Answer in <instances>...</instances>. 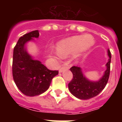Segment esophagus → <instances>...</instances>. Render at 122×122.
Instances as JSON below:
<instances>
[{
  "instance_id": "obj_1",
  "label": "esophagus",
  "mask_w": 122,
  "mask_h": 122,
  "mask_svg": "<svg viewBox=\"0 0 122 122\" xmlns=\"http://www.w3.org/2000/svg\"><path fill=\"white\" fill-rule=\"evenodd\" d=\"M68 69H69L68 66H65L62 67V68H61L59 69V73H62L63 71L65 70H68Z\"/></svg>"
}]
</instances>
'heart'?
I'll return each mask as SVG.
<instances>
[{"label": "heart", "mask_w": 122, "mask_h": 122, "mask_svg": "<svg viewBox=\"0 0 122 122\" xmlns=\"http://www.w3.org/2000/svg\"><path fill=\"white\" fill-rule=\"evenodd\" d=\"M94 44V39L91 35L73 36L57 43L56 46V53L49 51V54L61 58H66L73 54L78 56L90 49Z\"/></svg>", "instance_id": "heart-1"}]
</instances>
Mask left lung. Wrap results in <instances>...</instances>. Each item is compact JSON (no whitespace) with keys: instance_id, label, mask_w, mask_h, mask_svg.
<instances>
[{"instance_id":"8db88e82","label":"left lung","mask_w":122,"mask_h":122,"mask_svg":"<svg viewBox=\"0 0 122 122\" xmlns=\"http://www.w3.org/2000/svg\"><path fill=\"white\" fill-rule=\"evenodd\" d=\"M109 57L106 64V69L104 74L98 80H91L83 74L80 67L73 66L70 71L73 73L72 80L68 83V89L75 97L80 99H89L96 96L104 89L107 84L110 72V63L112 55L110 49H108Z\"/></svg>"}]
</instances>
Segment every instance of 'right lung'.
<instances>
[{
	"mask_svg": "<svg viewBox=\"0 0 122 122\" xmlns=\"http://www.w3.org/2000/svg\"><path fill=\"white\" fill-rule=\"evenodd\" d=\"M39 30L32 31L21 37L13 51L12 76L16 86L23 94L35 96L46 92L52 79L58 71L48 70L41 61L28 53L26 44L39 38Z\"/></svg>",
	"mask_w": 122,
	"mask_h": 122,
	"instance_id": "obj_1",
	"label": "right lung"
}]
</instances>
